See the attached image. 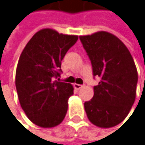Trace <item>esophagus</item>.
Returning a JSON list of instances; mask_svg holds the SVG:
<instances>
[{"label": "esophagus", "instance_id": "obj_1", "mask_svg": "<svg viewBox=\"0 0 145 145\" xmlns=\"http://www.w3.org/2000/svg\"><path fill=\"white\" fill-rule=\"evenodd\" d=\"M74 87H75L76 89H80V88H82L83 86L81 85V84H76V83H75V84H74Z\"/></svg>", "mask_w": 145, "mask_h": 145}]
</instances>
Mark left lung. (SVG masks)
Listing matches in <instances>:
<instances>
[{
	"instance_id": "8db88e82",
	"label": "left lung",
	"mask_w": 145,
	"mask_h": 145,
	"mask_svg": "<svg viewBox=\"0 0 145 145\" xmlns=\"http://www.w3.org/2000/svg\"><path fill=\"white\" fill-rule=\"evenodd\" d=\"M94 77V96L84 103L89 121L101 128L121 123L135 101L138 71L129 50L116 36L106 32L80 36Z\"/></svg>"
}]
</instances>
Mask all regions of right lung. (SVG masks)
<instances>
[{"label": "right lung", "mask_w": 145, "mask_h": 145, "mask_svg": "<svg viewBox=\"0 0 145 145\" xmlns=\"http://www.w3.org/2000/svg\"><path fill=\"white\" fill-rule=\"evenodd\" d=\"M77 39L75 35L42 29L30 39L20 57L15 76L19 101L28 119L40 127H54L66 115L74 88L60 82L61 62Z\"/></svg>", "instance_id": "right-lung-1"}]
</instances>
